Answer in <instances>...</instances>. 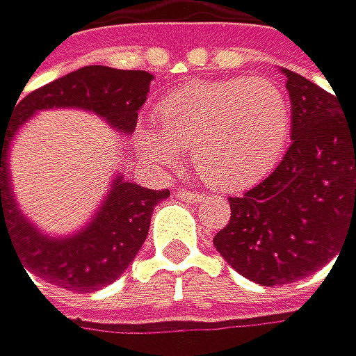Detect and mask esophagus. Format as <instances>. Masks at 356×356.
<instances>
[{
  "instance_id": "1",
  "label": "esophagus",
  "mask_w": 356,
  "mask_h": 356,
  "mask_svg": "<svg viewBox=\"0 0 356 356\" xmlns=\"http://www.w3.org/2000/svg\"><path fill=\"white\" fill-rule=\"evenodd\" d=\"M176 195L180 200H185V202H198L202 200V193H195V191H189V189H178Z\"/></svg>"
}]
</instances>
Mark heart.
I'll return each instance as SVG.
<instances>
[{
  "instance_id": "heart-1",
  "label": "heart",
  "mask_w": 356,
  "mask_h": 356,
  "mask_svg": "<svg viewBox=\"0 0 356 356\" xmlns=\"http://www.w3.org/2000/svg\"><path fill=\"white\" fill-rule=\"evenodd\" d=\"M156 120L158 131H136V147L154 165H176L180 152L189 149L207 185L238 191L280 161L291 131V103L266 76L200 81L169 92L158 103Z\"/></svg>"
}]
</instances>
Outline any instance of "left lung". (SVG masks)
I'll use <instances>...</instances> for the list:
<instances>
[{"mask_svg": "<svg viewBox=\"0 0 356 356\" xmlns=\"http://www.w3.org/2000/svg\"><path fill=\"white\" fill-rule=\"evenodd\" d=\"M291 97V147L259 185L229 198L213 238L240 275L282 286L326 266L356 231V118L330 94L282 67Z\"/></svg>", "mask_w": 356, "mask_h": 356, "instance_id": "left-lung-1", "label": "left lung"}]
</instances>
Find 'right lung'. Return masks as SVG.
Instances as JSON below:
<instances>
[{
  "mask_svg": "<svg viewBox=\"0 0 356 356\" xmlns=\"http://www.w3.org/2000/svg\"><path fill=\"white\" fill-rule=\"evenodd\" d=\"M152 79L145 70L86 65L30 92L17 103L10 123H0V244L1 238L8 240L22 257V266L33 275L74 293H92L112 284L140 251L154 207L167 198L169 189L154 191L116 176L86 229L65 238H50L24 218L15 202L8 149L17 129L39 110L79 107L103 116L120 134H131Z\"/></svg>",
  "mask_w": 356,
  "mask_h": 356,
  "instance_id": "obj_1",
  "label": "right lung"
}]
</instances>
